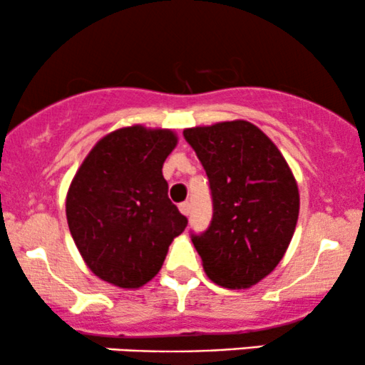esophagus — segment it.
I'll return each instance as SVG.
<instances>
[{"label":"esophagus","instance_id":"obj_1","mask_svg":"<svg viewBox=\"0 0 365 365\" xmlns=\"http://www.w3.org/2000/svg\"><path fill=\"white\" fill-rule=\"evenodd\" d=\"M178 209H180V212H182V215H185V216H188V212H190V204L188 202H182L178 206Z\"/></svg>","mask_w":365,"mask_h":365}]
</instances>
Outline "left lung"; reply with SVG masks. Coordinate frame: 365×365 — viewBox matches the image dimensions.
<instances>
[{"mask_svg": "<svg viewBox=\"0 0 365 365\" xmlns=\"http://www.w3.org/2000/svg\"><path fill=\"white\" fill-rule=\"evenodd\" d=\"M209 178L212 220L190 233L204 271L226 288H249L278 266L299 220V188L266 133L244 120L183 130Z\"/></svg>", "mask_w": 365, "mask_h": 365, "instance_id": "left-lung-1", "label": "left lung"}]
</instances>
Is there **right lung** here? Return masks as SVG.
Wrapping results in <instances>:
<instances>
[{
	"instance_id": "obj_1",
	"label": "right lung",
	"mask_w": 365,
	"mask_h": 365,
	"mask_svg": "<svg viewBox=\"0 0 365 365\" xmlns=\"http://www.w3.org/2000/svg\"><path fill=\"white\" fill-rule=\"evenodd\" d=\"M177 145L171 130L133 125L103 137L83 159L66 195L75 245L96 276L139 288L165 262L188 220L168 197L163 163Z\"/></svg>"
}]
</instances>
